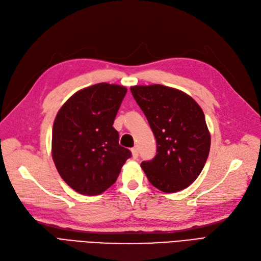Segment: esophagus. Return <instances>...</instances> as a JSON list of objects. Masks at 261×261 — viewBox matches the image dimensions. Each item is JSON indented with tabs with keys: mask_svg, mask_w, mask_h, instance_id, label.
Returning <instances> with one entry per match:
<instances>
[{
	"mask_svg": "<svg viewBox=\"0 0 261 261\" xmlns=\"http://www.w3.org/2000/svg\"><path fill=\"white\" fill-rule=\"evenodd\" d=\"M132 155H133L134 159H137V158H138V148L137 147L132 148Z\"/></svg>",
	"mask_w": 261,
	"mask_h": 261,
	"instance_id": "esophagus-1",
	"label": "esophagus"
}]
</instances>
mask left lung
<instances>
[{
  "mask_svg": "<svg viewBox=\"0 0 261 261\" xmlns=\"http://www.w3.org/2000/svg\"><path fill=\"white\" fill-rule=\"evenodd\" d=\"M130 91L156 140L155 156L141 162V169L164 193L185 189L209 155L211 138L201 108L187 93L163 85L133 86Z\"/></svg>",
  "mask_w": 261,
  "mask_h": 261,
  "instance_id": "obj_1",
  "label": "left lung"
}]
</instances>
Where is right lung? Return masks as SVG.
Wrapping results in <instances>:
<instances>
[{"mask_svg": "<svg viewBox=\"0 0 261 261\" xmlns=\"http://www.w3.org/2000/svg\"><path fill=\"white\" fill-rule=\"evenodd\" d=\"M127 89L100 83L75 92L55 117L52 158L65 183L82 195L112 186L132 153L118 144L113 127Z\"/></svg>", "mask_w": 261, "mask_h": 261, "instance_id": "obj_1", "label": "right lung"}]
</instances>
